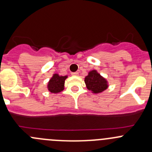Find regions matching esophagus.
I'll list each match as a JSON object with an SVG mask.
<instances>
[{
  "label": "esophagus",
  "instance_id": "1",
  "mask_svg": "<svg viewBox=\"0 0 152 152\" xmlns=\"http://www.w3.org/2000/svg\"><path fill=\"white\" fill-rule=\"evenodd\" d=\"M71 74L73 75V76H78V75H79V73H78V72H73Z\"/></svg>",
  "mask_w": 152,
  "mask_h": 152
}]
</instances>
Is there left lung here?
Returning a JSON list of instances; mask_svg holds the SVG:
<instances>
[{"label": "left lung", "instance_id": "obj_1", "mask_svg": "<svg viewBox=\"0 0 152 152\" xmlns=\"http://www.w3.org/2000/svg\"><path fill=\"white\" fill-rule=\"evenodd\" d=\"M85 82L87 88L94 93H101L108 87L105 79L101 76L96 70H92L89 73L88 76L85 77Z\"/></svg>", "mask_w": 152, "mask_h": 152}]
</instances>
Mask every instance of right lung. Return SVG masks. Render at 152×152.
<instances>
[{
  "label": "right lung",
  "mask_w": 152,
  "mask_h": 152,
  "mask_svg": "<svg viewBox=\"0 0 152 152\" xmlns=\"http://www.w3.org/2000/svg\"><path fill=\"white\" fill-rule=\"evenodd\" d=\"M67 76H59L58 74H54L50 79L48 85V88L50 93H57L64 89V84Z\"/></svg>",
  "instance_id": "obj_1"
}]
</instances>
